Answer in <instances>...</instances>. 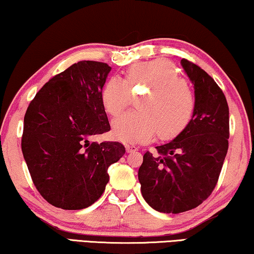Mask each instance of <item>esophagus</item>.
I'll return each instance as SVG.
<instances>
[{
	"mask_svg": "<svg viewBox=\"0 0 254 254\" xmlns=\"http://www.w3.org/2000/svg\"><path fill=\"white\" fill-rule=\"evenodd\" d=\"M125 148H126L127 152H134V151H137V150H138L137 146H135L134 144H130V143H127V144H125Z\"/></svg>",
	"mask_w": 254,
	"mask_h": 254,
	"instance_id": "34e87169",
	"label": "esophagus"
}]
</instances>
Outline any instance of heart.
<instances>
[{
  "label": "heart",
  "mask_w": 254,
  "mask_h": 254,
  "mask_svg": "<svg viewBox=\"0 0 254 254\" xmlns=\"http://www.w3.org/2000/svg\"><path fill=\"white\" fill-rule=\"evenodd\" d=\"M143 95L138 111L112 123V135L121 142H148L157 136L171 139L181 134L192 118L194 97L171 62L154 60L131 65L124 81L111 78L102 89V105L108 115L119 116L129 105L130 95Z\"/></svg>",
  "instance_id": "obj_1"
}]
</instances>
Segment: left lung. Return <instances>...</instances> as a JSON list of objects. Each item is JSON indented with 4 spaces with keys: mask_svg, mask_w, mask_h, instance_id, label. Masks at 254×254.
<instances>
[{
    "mask_svg": "<svg viewBox=\"0 0 254 254\" xmlns=\"http://www.w3.org/2000/svg\"><path fill=\"white\" fill-rule=\"evenodd\" d=\"M193 83L194 112L186 129L156 153L146 151L138 170L142 196L158 212L189 211L207 199L218 183L228 151L229 108L211 75L181 61Z\"/></svg>",
    "mask_w": 254,
    "mask_h": 254,
    "instance_id": "obj_1",
    "label": "left lung"
}]
</instances>
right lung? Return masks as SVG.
I'll return each instance as SVG.
<instances>
[{
  "instance_id": "1",
  "label": "right lung",
  "mask_w": 254,
  "mask_h": 254,
  "mask_svg": "<svg viewBox=\"0 0 254 254\" xmlns=\"http://www.w3.org/2000/svg\"><path fill=\"white\" fill-rule=\"evenodd\" d=\"M110 71L102 62H78L53 76L25 113V161L35 188L54 206L94 204L109 182V166L126 152L119 142H89L111 129L101 100Z\"/></svg>"
}]
</instances>
